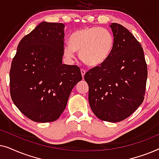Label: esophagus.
Instances as JSON below:
<instances>
[{
    "label": "esophagus",
    "mask_w": 159,
    "mask_h": 159,
    "mask_svg": "<svg viewBox=\"0 0 159 159\" xmlns=\"http://www.w3.org/2000/svg\"><path fill=\"white\" fill-rule=\"evenodd\" d=\"M86 71L84 69H81V74H82V77L83 78L84 77V75H85Z\"/></svg>",
    "instance_id": "1"
}]
</instances>
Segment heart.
<instances>
[{
    "label": "heart",
    "mask_w": 159,
    "mask_h": 159,
    "mask_svg": "<svg viewBox=\"0 0 159 159\" xmlns=\"http://www.w3.org/2000/svg\"><path fill=\"white\" fill-rule=\"evenodd\" d=\"M114 38L109 30L100 27H84L74 32L69 45L64 46V55L69 58L80 52V59L87 66L95 67L103 64L111 53Z\"/></svg>",
    "instance_id": "heart-1"
}]
</instances>
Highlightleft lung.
<instances>
[{"mask_svg":"<svg viewBox=\"0 0 159 159\" xmlns=\"http://www.w3.org/2000/svg\"><path fill=\"white\" fill-rule=\"evenodd\" d=\"M114 46L103 64L84 75L88 101L98 118L118 122L135 111L144 100L147 64L140 43L122 25H110Z\"/></svg>","mask_w":159,"mask_h":159,"instance_id":"8db88e82","label":"left lung"}]
</instances>
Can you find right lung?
<instances>
[{"mask_svg": "<svg viewBox=\"0 0 159 159\" xmlns=\"http://www.w3.org/2000/svg\"><path fill=\"white\" fill-rule=\"evenodd\" d=\"M64 25L43 21L24 37L10 69L15 106L36 122H51L66 108L74 87L82 80L76 65L62 64Z\"/></svg>", "mask_w": 159, "mask_h": 159, "instance_id": "add662e5", "label": "right lung"}]
</instances>
